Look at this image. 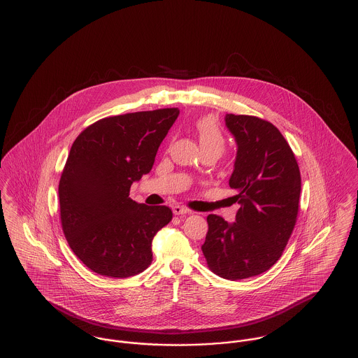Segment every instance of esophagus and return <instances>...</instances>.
I'll use <instances>...</instances> for the list:
<instances>
[{"mask_svg": "<svg viewBox=\"0 0 358 358\" xmlns=\"http://www.w3.org/2000/svg\"><path fill=\"white\" fill-rule=\"evenodd\" d=\"M173 214L174 215H185V214H191V211L182 206H174L173 207Z\"/></svg>", "mask_w": 358, "mask_h": 358, "instance_id": "esophagus-1", "label": "esophagus"}]
</instances>
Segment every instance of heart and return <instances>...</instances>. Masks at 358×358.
<instances>
[{
    "label": "heart",
    "instance_id": "1",
    "mask_svg": "<svg viewBox=\"0 0 358 358\" xmlns=\"http://www.w3.org/2000/svg\"><path fill=\"white\" fill-rule=\"evenodd\" d=\"M196 132L201 151H211L220 157L224 150L226 140L217 121L211 117H203L196 122Z\"/></svg>",
    "mask_w": 358,
    "mask_h": 358
}]
</instances>
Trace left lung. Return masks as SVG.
Here are the masks:
<instances>
[{
    "mask_svg": "<svg viewBox=\"0 0 358 358\" xmlns=\"http://www.w3.org/2000/svg\"><path fill=\"white\" fill-rule=\"evenodd\" d=\"M224 124L237 144L229 185L241 207L231 223L207 217L201 249L217 275L238 280L267 271L280 257L296 224L301 176L290 145L271 122L226 114Z\"/></svg>",
    "mask_w": 358,
    "mask_h": 358,
    "instance_id": "left-lung-1",
    "label": "left lung"
}]
</instances>
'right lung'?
Wrapping results in <instances>:
<instances>
[{"mask_svg":"<svg viewBox=\"0 0 358 358\" xmlns=\"http://www.w3.org/2000/svg\"><path fill=\"white\" fill-rule=\"evenodd\" d=\"M178 114L173 108L108 117L73 141L58 187L61 223L69 247L94 273L128 278L150 266L152 238L173 213L132 200L129 189L151 171Z\"/></svg>","mask_w":358,"mask_h":358,"instance_id":"add662e5","label":"right lung"}]
</instances>
